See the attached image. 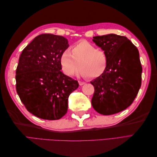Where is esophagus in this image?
Segmentation results:
<instances>
[{"instance_id": "obj_1", "label": "esophagus", "mask_w": 157, "mask_h": 157, "mask_svg": "<svg viewBox=\"0 0 157 157\" xmlns=\"http://www.w3.org/2000/svg\"><path fill=\"white\" fill-rule=\"evenodd\" d=\"M78 83H79L80 86H82V85H84L86 82H82V81H78Z\"/></svg>"}]
</instances>
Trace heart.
<instances>
[{"label": "heart", "instance_id": "1", "mask_svg": "<svg viewBox=\"0 0 157 157\" xmlns=\"http://www.w3.org/2000/svg\"><path fill=\"white\" fill-rule=\"evenodd\" d=\"M70 50H64L60 56V65L66 75H75L79 67L80 75L84 77L97 78L105 72L109 61L105 51L86 40L78 41Z\"/></svg>", "mask_w": 157, "mask_h": 157}]
</instances>
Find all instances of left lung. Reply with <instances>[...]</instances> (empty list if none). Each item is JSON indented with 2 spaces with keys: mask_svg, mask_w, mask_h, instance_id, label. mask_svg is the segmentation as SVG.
<instances>
[{
  "mask_svg": "<svg viewBox=\"0 0 157 157\" xmlns=\"http://www.w3.org/2000/svg\"><path fill=\"white\" fill-rule=\"evenodd\" d=\"M92 40L106 52L107 68L90 82L95 92L92 105L103 115L124 110L134 101L141 85L139 51L126 36L115 34L94 36Z\"/></svg>",
  "mask_w": 157,
  "mask_h": 157,
  "instance_id": "1",
  "label": "left lung"
}]
</instances>
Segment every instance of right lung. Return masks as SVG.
Segmentation results:
<instances>
[{"label": "right lung", "instance_id": "add662e5", "mask_svg": "<svg viewBox=\"0 0 157 157\" xmlns=\"http://www.w3.org/2000/svg\"><path fill=\"white\" fill-rule=\"evenodd\" d=\"M69 47L62 36L42 34L23 49L16 69V91L27 110L40 118L58 120L67 111L69 95L78 87L61 71L60 56Z\"/></svg>", "mask_w": 157, "mask_h": 157}]
</instances>
